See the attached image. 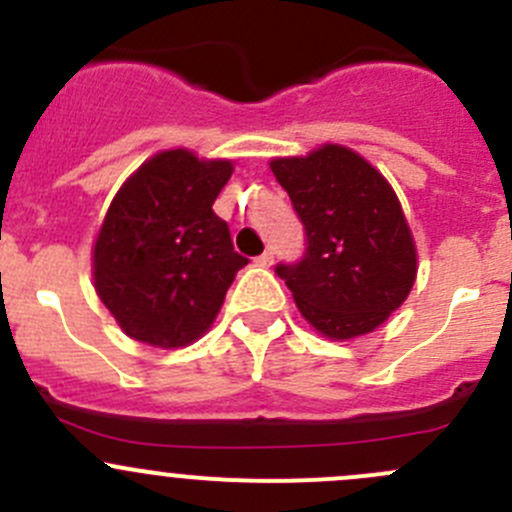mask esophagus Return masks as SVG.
<instances>
[{"label": "esophagus", "instance_id": "34e87169", "mask_svg": "<svg viewBox=\"0 0 512 512\" xmlns=\"http://www.w3.org/2000/svg\"><path fill=\"white\" fill-rule=\"evenodd\" d=\"M272 262H275V252L272 250H265L260 257H255V265H260V267H270Z\"/></svg>", "mask_w": 512, "mask_h": 512}]
</instances>
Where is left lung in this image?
Here are the masks:
<instances>
[{
	"label": "left lung",
	"mask_w": 512,
	"mask_h": 512,
	"mask_svg": "<svg viewBox=\"0 0 512 512\" xmlns=\"http://www.w3.org/2000/svg\"><path fill=\"white\" fill-rule=\"evenodd\" d=\"M305 225L300 262L275 267L302 317L332 340L367 335L410 295L418 255L388 180L340 145L270 162Z\"/></svg>",
	"instance_id": "left-lung-1"
}]
</instances>
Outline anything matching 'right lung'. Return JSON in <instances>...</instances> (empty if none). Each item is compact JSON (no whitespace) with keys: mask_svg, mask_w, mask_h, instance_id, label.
I'll list each match as a JSON object with an SVG mask.
<instances>
[{"mask_svg":"<svg viewBox=\"0 0 512 512\" xmlns=\"http://www.w3.org/2000/svg\"><path fill=\"white\" fill-rule=\"evenodd\" d=\"M232 162L167 150L119 187L92 255L94 290L124 332L157 347L195 342L247 257L212 212Z\"/></svg>","mask_w":512,"mask_h":512,"instance_id":"1","label":"right lung"}]
</instances>
